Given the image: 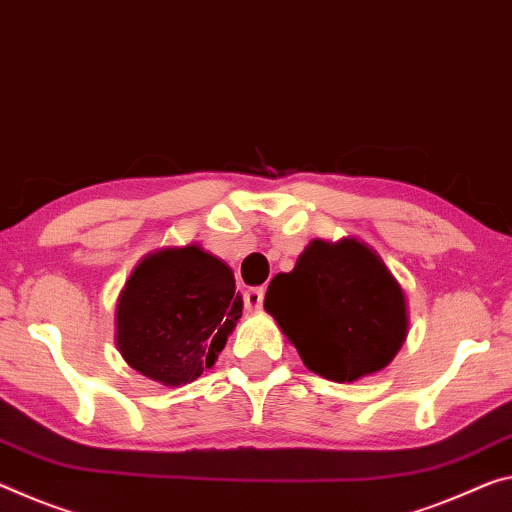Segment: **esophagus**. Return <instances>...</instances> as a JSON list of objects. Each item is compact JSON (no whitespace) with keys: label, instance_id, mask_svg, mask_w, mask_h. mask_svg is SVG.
Masks as SVG:
<instances>
[{"label":"esophagus","instance_id":"34e87169","mask_svg":"<svg viewBox=\"0 0 512 512\" xmlns=\"http://www.w3.org/2000/svg\"><path fill=\"white\" fill-rule=\"evenodd\" d=\"M243 305H246L248 312H259L264 305V289L262 287H255V289H248L246 294H243Z\"/></svg>","mask_w":512,"mask_h":512}]
</instances>
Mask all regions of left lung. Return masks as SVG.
I'll use <instances>...</instances> for the list:
<instances>
[{"label":"left lung","instance_id":"1","mask_svg":"<svg viewBox=\"0 0 512 512\" xmlns=\"http://www.w3.org/2000/svg\"><path fill=\"white\" fill-rule=\"evenodd\" d=\"M264 310L316 376L353 383L383 371L408 337V300L383 257L358 237L312 239L278 273Z\"/></svg>","mask_w":512,"mask_h":512}]
</instances>
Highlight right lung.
Masks as SVG:
<instances>
[{"instance_id":"obj_1","label":"right lung","mask_w":512,"mask_h":512,"mask_svg":"<svg viewBox=\"0 0 512 512\" xmlns=\"http://www.w3.org/2000/svg\"><path fill=\"white\" fill-rule=\"evenodd\" d=\"M243 298L221 257L168 246L134 266L116 303V348L141 376L166 387L212 369L241 319Z\"/></svg>"}]
</instances>
